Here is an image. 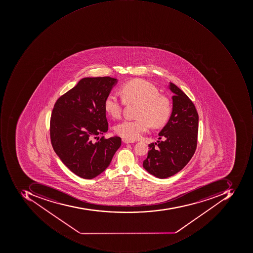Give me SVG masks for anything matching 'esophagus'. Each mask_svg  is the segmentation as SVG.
I'll return each mask as SVG.
<instances>
[{
	"instance_id": "34e87169",
	"label": "esophagus",
	"mask_w": 253,
	"mask_h": 253,
	"mask_svg": "<svg viewBox=\"0 0 253 253\" xmlns=\"http://www.w3.org/2000/svg\"><path fill=\"white\" fill-rule=\"evenodd\" d=\"M123 143H125V144H131V143H134V140H130L126 138H123Z\"/></svg>"
}]
</instances>
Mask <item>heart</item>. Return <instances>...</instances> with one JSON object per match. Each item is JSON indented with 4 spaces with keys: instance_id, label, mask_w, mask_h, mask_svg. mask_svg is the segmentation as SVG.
I'll return each mask as SVG.
<instances>
[{
    "instance_id": "heart-1",
    "label": "heart",
    "mask_w": 253,
    "mask_h": 253,
    "mask_svg": "<svg viewBox=\"0 0 253 253\" xmlns=\"http://www.w3.org/2000/svg\"><path fill=\"white\" fill-rule=\"evenodd\" d=\"M123 99L114 93H109L104 101L106 113L115 119L120 117L124 103H140L135 119H126L116 126V132L130 140L140 138L150 126L160 127L168 122L171 105L168 99L160 96L153 84L143 79H134L121 86Z\"/></svg>"
}]
</instances>
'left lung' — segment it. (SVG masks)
Segmentation results:
<instances>
[{"label": "left lung", "instance_id": "obj_1", "mask_svg": "<svg viewBox=\"0 0 253 253\" xmlns=\"http://www.w3.org/2000/svg\"><path fill=\"white\" fill-rule=\"evenodd\" d=\"M173 93L170 118L159 133L157 143L149 144L143 167L159 178L175 175L190 161L197 147L198 114L195 105L182 89L169 83Z\"/></svg>", "mask_w": 253, "mask_h": 253}]
</instances>
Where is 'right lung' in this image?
I'll use <instances>...</instances> for the list:
<instances>
[{
	"mask_svg": "<svg viewBox=\"0 0 253 253\" xmlns=\"http://www.w3.org/2000/svg\"><path fill=\"white\" fill-rule=\"evenodd\" d=\"M118 80L85 78L58 98L50 120L51 145L71 172L91 179L110 164L122 144L121 137L95 141L108 130L104 101Z\"/></svg>",
	"mask_w": 253,
	"mask_h": 253,
	"instance_id": "obj_1",
	"label": "right lung"
}]
</instances>
